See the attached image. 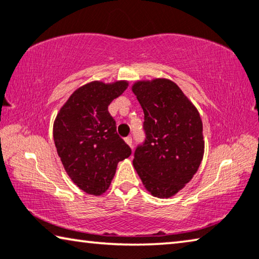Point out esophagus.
<instances>
[{"mask_svg": "<svg viewBox=\"0 0 259 259\" xmlns=\"http://www.w3.org/2000/svg\"><path fill=\"white\" fill-rule=\"evenodd\" d=\"M125 142L131 147V148H133V140H132V138H131V137L125 138Z\"/></svg>", "mask_w": 259, "mask_h": 259, "instance_id": "esophagus-1", "label": "esophagus"}]
</instances>
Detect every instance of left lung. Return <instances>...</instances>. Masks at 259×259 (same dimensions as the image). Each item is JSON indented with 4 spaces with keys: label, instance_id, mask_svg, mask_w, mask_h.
<instances>
[{
    "label": "left lung",
    "instance_id": "left-lung-1",
    "mask_svg": "<svg viewBox=\"0 0 259 259\" xmlns=\"http://www.w3.org/2000/svg\"><path fill=\"white\" fill-rule=\"evenodd\" d=\"M132 90L145 113L146 135L133 165L153 196L170 198L191 181L204 156L200 116L169 79L137 82Z\"/></svg>",
    "mask_w": 259,
    "mask_h": 259
}]
</instances>
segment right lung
I'll return each mask as SVG.
<instances>
[{
	"label": "right lung",
	"mask_w": 259,
	"mask_h": 259,
	"mask_svg": "<svg viewBox=\"0 0 259 259\" xmlns=\"http://www.w3.org/2000/svg\"><path fill=\"white\" fill-rule=\"evenodd\" d=\"M127 82H91L71 95L58 113L53 138L65 170L79 189L104 193L116 174L118 162L132 154L117 133L116 120L107 111Z\"/></svg>",
	"instance_id": "1"
}]
</instances>
